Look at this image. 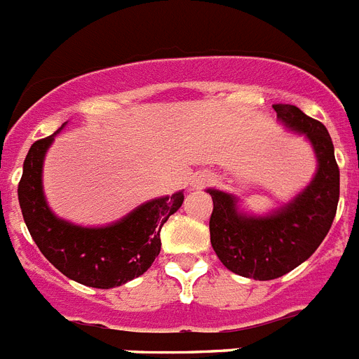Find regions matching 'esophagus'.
I'll return each mask as SVG.
<instances>
[{
  "label": "esophagus",
  "instance_id": "esophagus-1",
  "mask_svg": "<svg viewBox=\"0 0 359 359\" xmlns=\"http://www.w3.org/2000/svg\"><path fill=\"white\" fill-rule=\"evenodd\" d=\"M210 180H212V177H210L209 174H205V172H198V174H194V176H192L191 187H192V189H201V187L209 185V183H210Z\"/></svg>",
  "mask_w": 359,
  "mask_h": 359
}]
</instances>
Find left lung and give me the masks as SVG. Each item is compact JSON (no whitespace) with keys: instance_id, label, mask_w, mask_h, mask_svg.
<instances>
[{"instance_id":"1","label":"left lung","mask_w":359,"mask_h":359,"mask_svg":"<svg viewBox=\"0 0 359 359\" xmlns=\"http://www.w3.org/2000/svg\"><path fill=\"white\" fill-rule=\"evenodd\" d=\"M287 130L305 136L316 156L311 183L269 214H249L231 192L207 189L212 196L210 243L219 262L234 274L267 281L281 278L325 240L339 200V168L325 125L294 105H272Z\"/></svg>"}]
</instances>
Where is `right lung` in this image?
<instances>
[{
  "instance_id": "1",
  "label": "right lung",
  "mask_w": 359,
  "mask_h": 359,
  "mask_svg": "<svg viewBox=\"0 0 359 359\" xmlns=\"http://www.w3.org/2000/svg\"><path fill=\"white\" fill-rule=\"evenodd\" d=\"M67 123L57 128H61ZM52 136L30 147L23 161L18 200L32 240L48 262L70 280L94 289H112L142 276L161 250L159 231L183 203V191L137 205L103 226H83L56 216L43 192V161Z\"/></svg>"
}]
</instances>
